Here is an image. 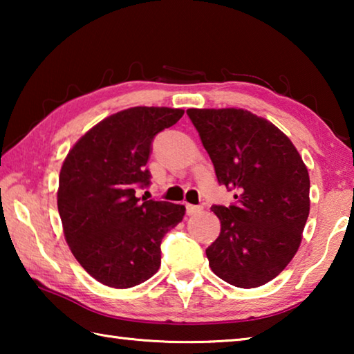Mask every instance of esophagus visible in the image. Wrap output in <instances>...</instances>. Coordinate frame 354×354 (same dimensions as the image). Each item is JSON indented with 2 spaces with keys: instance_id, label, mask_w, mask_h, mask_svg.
<instances>
[{
  "instance_id": "obj_1",
  "label": "esophagus",
  "mask_w": 354,
  "mask_h": 354,
  "mask_svg": "<svg viewBox=\"0 0 354 354\" xmlns=\"http://www.w3.org/2000/svg\"><path fill=\"white\" fill-rule=\"evenodd\" d=\"M201 211V206H195V205H185V212L187 215H194L196 212Z\"/></svg>"
}]
</instances>
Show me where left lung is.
I'll list each match as a JSON object with an SVG mask.
<instances>
[{
  "instance_id": "left-lung-1",
  "label": "left lung",
  "mask_w": 354,
  "mask_h": 354,
  "mask_svg": "<svg viewBox=\"0 0 354 354\" xmlns=\"http://www.w3.org/2000/svg\"><path fill=\"white\" fill-rule=\"evenodd\" d=\"M215 175L234 190L212 206L221 230L206 256L218 278L242 289L268 283L295 256L309 215V173L289 137L243 109H189Z\"/></svg>"
}]
</instances>
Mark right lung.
Segmentation results:
<instances>
[{
	"label": "right lung",
	"instance_id": "right-lung-1",
	"mask_svg": "<svg viewBox=\"0 0 354 354\" xmlns=\"http://www.w3.org/2000/svg\"><path fill=\"white\" fill-rule=\"evenodd\" d=\"M184 115L170 107H131L84 134L59 175L57 209L65 241L101 284L129 289L159 270L160 242L185 207L137 198L148 187L147 162L156 134Z\"/></svg>",
	"mask_w": 354,
	"mask_h": 354
}]
</instances>
